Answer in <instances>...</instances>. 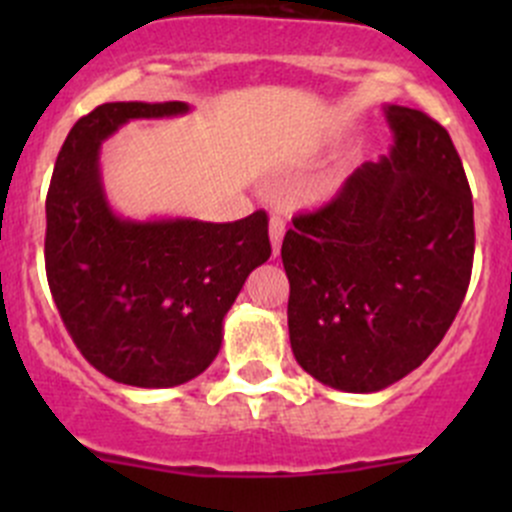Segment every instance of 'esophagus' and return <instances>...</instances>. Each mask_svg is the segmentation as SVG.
Wrapping results in <instances>:
<instances>
[{
	"label": "esophagus",
	"instance_id": "esophagus-1",
	"mask_svg": "<svg viewBox=\"0 0 512 512\" xmlns=\"http://www.w3.org/2000/svg\"><path fill=\"white\" fill-rule=\"evenodd\" d=\"M282 237H285V223L280 218L270 220V242H272V255H280Z\"/></svg>",
	"mask_w": 512,
	"mask_h": 512
}]
</instances>
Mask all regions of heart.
Here are the masks:
<instances>
[{"mask_svg":"<svg viewBox=\"0 0 512 512\" xmlns=\"http://www.w3.org/2000/svg\"><path fill=\"white\" fill-rule=\"evenodd\" d=\"M339 188V178H324V180H317V183L307 185V188L302 190V200L309 205H317V203H327L329 198H332L334 193H337Z\"/></svg>","mask_w":512,"mask_h":512,"instance_id":"obj_1","label":"heart"}]
</instances>
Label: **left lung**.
<instances>
[{"instance_id":"8db88e82","label":"left lung","mask_w":512,"mask_h":512,"mask_svg":"<svg viewBox=\"0 0 512 512\" xmlns=\"http://www.w3.org/2000/svg\"><path fill=\"white\" fill-rule=\"evenodd\" d=\"M389 156L366 160L337 198L297 215L282 242L289 344L332 389L371 394L421 366L471 282L473 198L446 128L384 106Z\"/></svg>"}]
</instances>
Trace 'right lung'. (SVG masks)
Listing matches in <instances>:
<instances>
[{"label": "right lung", "mask_w": 512, "mask_h": 512, "mask_svg": "<svg viewBox=\"0 0 512 512\" xmlns=\"http://www.w3.org/2000/svg\"><path fill=\"white\" fill-rule=\"evenodd\" d=\"M183 101H116L79 118L46 195V280L71 339L118 384L168 389L203 374L247 275L270 260L267 213L235 223L113 213L101 143L128 121L188 113Z\"/></svg>", "instance_id": "obj_1"}]
</instances>
